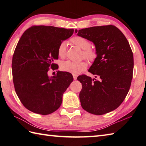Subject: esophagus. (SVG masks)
<instances>
[{"label": "esophagus", "mask_w": 146, "mask_h": 146, "mask_svg": "<svg viewBox=\"0 0 146 146\" xmlns=\"http://www.w3.org/2000/svg\"><path fill=\"white\" fill-rule=\"evenodd\" d=\"M73 77H74V80H76V79H77V75H75V74H74V75H73Z\"/></svg>", "instance_id": "esophagus-1"}]
</instances>
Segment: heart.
Masks as SVG:
<instances>
[{"mask_svg":"<svg viewBox=\"0 0 146 146\" xmlns=\"http://www.w3.org/2000/svg\"><path fill=\"white\" fill-rule=\"evenodd\" d=\"M71 42L82 50V56L90 62H93L97 57V53L93 48L90 46V43L87 39L82 36H76L71 38ZM67 43L62 41L58 46L57 54L59 57H64L66 52ZM61 69L72 74H79L87 68V63L84 60L72 62L67 60L62 62L60 65Z\"/></svg>","mask_w":146,"mask_h":146,"instance_id":"b5f03b06","label":"heart"}]
</instances>
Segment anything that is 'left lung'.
Masks as SVG:
<instances>
[{
	"mask_svg": "<svg viewBox=\"0 0 146 146\" xmlns=\"http://www.w3.org/2000/svg\"><path fill=\"white\" fill-rule=\"evenodd\" d=\"M79 36L94 44L97 57L88 71L95 77L82 75L79 100L82 108L101 115L117 109L123 102L131 85L133 56L129 41L113 25L93 26L75 30Z\"/></svg>",
	"mask_w": 146,
	"mask_h": 146,
	"instance_id": "obj_1",
	"label": "left lung"
}]
</instances>
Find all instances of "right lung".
Segmentation results:
<instances>
[{"label": "right lung", "instance_id": "add662e5", "mask_svg": "<svg viewBox=\"0 0 146 146\" xmlns=\"http://www.w3.org/2000/svg\"><path fill=\"white\" fill-rule=\"evenodd\" d=\"M74 31L52 26H34L21 37L13 56L12 70L15 91L28 110L46 115L60 106L62 96L73 81V77L62 71L50 77L48 71L50 67L57 69L53 62L58 58V46Z\"/></svg>", "mask_w": 146, "mask_h": 146}]
</instances>
